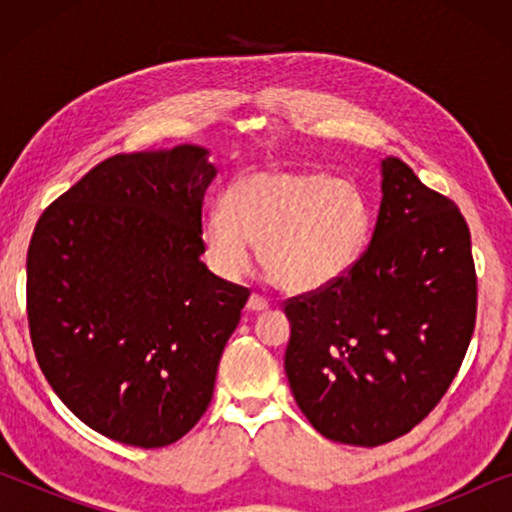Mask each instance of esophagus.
Segmentation results:
<instances>
[{
	"mask_svg": "<svg viewBox=\"0 0 512 512\" xmlns=\"http://www.w3.org/2000/svg\"><path fill=\"white\" fill-rule=\"evenodd\" d=\"M265 310H268V300L261 298V296H256V293L247 300V312L258 314V312H265Z\"/></svg>",
	"mask_w": 512,
	"mask_h": 512,
	"instance_id": "1",
	"label": "esophagus"
}]
</instances>
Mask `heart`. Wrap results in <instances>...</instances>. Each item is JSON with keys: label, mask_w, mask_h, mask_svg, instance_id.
I'll list each match as a JSON object with an SVG mask.
<instances>
[{"label": "heart", "mask_w": 512, "mask_h": 512, "mask_svg": "<svg viewBox=\"0 0 512 512\" xmlns=\"http://www.w3.org/2000/svg\"><path fill=\"white\" fill-rule=\"evenodd\" d=\"M373 228L363 191L324 172L265 167L237 174L223 209L200 221L205 258L216 275L237 282L258 261L272 282L293 293L333 286L359 263Z\"/></svg>", "instance_id": "obj_1"}]
</instances>
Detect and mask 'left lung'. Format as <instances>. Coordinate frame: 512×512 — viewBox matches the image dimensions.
Wrapping results in <instances>:
<instances>
[{
	"label": "left lung",
	"mask_w": 512,
	"mask_h": 512,
	"mask_svg": "<svg viewBox=\"0 0 512 512\" xmlns=\"http://www.w3.org/2000/svg\"><path fill=\"white\" fill-rule=\"evenodd\" d=\"M382 202L359 263L286 303L284 354L298 408L321 436L389 443L450 387L475 326V265L464 216L403 160L382 158Z\"/></svg>",
	"instance_id": "8db88e82"
}]
</instances>
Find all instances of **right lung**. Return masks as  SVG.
I'll return each instance as SVG.
<instances>
[{
    "label": "right lung",
    "instance_id": "right-lung-1",
    "mask_svg": "<svg viewBox=\"0 0 512 512\" xmlns=\"http://www.w3.org/2000/svg\"><path fill=\"white\" fill-rule=\"evenodd\" d=\"M207 156L179 144L107 158L41 214L27 251L41 373L123 445L165 447L198 424L249 298L200 261Z\"/></svg>",
    "mask_w": 512,
    "mask_h": 512
}]
</instances>
